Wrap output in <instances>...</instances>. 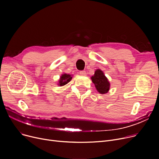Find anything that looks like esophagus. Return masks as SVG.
Instances as JSON below:
<instances>
[{"mask_svg": "<svg viewBox=\"0 0 159 159\" xmlns=\"http://www.w3.org/2000/svg\"><path fill=\"white\" fill-rule=\"evenodd\" d=\"M79 73L81 76H86V73L85 71H80Z\"/></svg>", "mask_w": 159, "mask_h": 159, "instance_id": "esophagus-1", "label": "esophagus"}]
</instances>
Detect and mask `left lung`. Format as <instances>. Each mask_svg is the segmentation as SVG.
I'll return each mask as SVG.
<instances>
[{"instance_id":"left-lung-1","label":"left lung","mask_w":159,"mask_h":159,"mask_svg":"<svg viewBox=\"0 0 159 159\" xmlns=\"http://www.w3.org/2000/svg\"><path fill=\"white\" fill-rule=\"evenodd\" d=\"M91 79L95 84V88L98 93L106 94L109 91L110 89V83L101 70H96L94 75L91 76Z\"/></svg>"}]
</instances>
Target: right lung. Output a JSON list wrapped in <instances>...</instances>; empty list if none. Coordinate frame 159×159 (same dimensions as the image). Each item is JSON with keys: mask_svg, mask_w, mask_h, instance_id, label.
<instances>
[{"mask_svg": "<svg viewBox=\"0 0 159 159\" xmlns=\"http://www.w3.org/2000/svg\"><path fill=\"white\" fill-rule=\"evenodd\" d=\"M71 79H72V75L62 73L61 75V76L60 77L59 80H58L57 85L60 86H63L68 84L69 82L71 81Z\"/></svg>", "mask_w": 159, "mask_h": 159, "instance_id": "right-lung-1", "label": "right lung"}]
</instances>
